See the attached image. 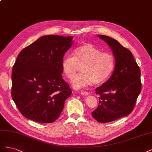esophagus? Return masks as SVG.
<instances>
[{"label": "esophagus", "mask_w": 152, "mask_h": 152, "mask_svg": "<svg viewBox=\"0 0 152 152\" xmlns=\"http://www.w3.org/2000/svg\"><path fill=\"white\" fill-rule=\"evenodd\" d=\"M80 94L83 96H87L89 94V93L87 91H80Z\"/></svg>", "instance_id": "obj_1"}]
</instances>
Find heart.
I'll use <instances>...</instances> for the list:
<instances>
[{
	"instance_id": "heart-1",
	"label": "heart",
	"mask_w": 152,
	"mask_h": 152,
	"mask_svg": "<svg viewBox=\"0 0 152 152\" xmlns=\"http://www.w3.org/2000/svg\"><path fill=\"white\" fill-rule=\"evenodd\" d=\"M115 60L113 55L91 44L77 48L73 56H66L61 61L62 72L68 79H72L82 66V73L73 78L72 84L75 89L93 84H101L108 79L114 70Z\"/></svg>"
}]
</instances>
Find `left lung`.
I'll use <instances>...</instances> for the list:
<instances>
[{"instance_id": "obj_1", "label": "left lung", "mask_w": 152, "mask_h": 152, "mask_svg": "<svg viewBox=\"0 0 152 152\" xmlns=\"http://www.w3.org/2000/svg\"><path fill=\"white\" fill-rule=\"evenodd\" d=\"M98 37L107 43L115 59L112 76L95 90L99 95V102L98 108L92 112L96 121L107 123L132 112L141 91V72L129 50L108 36Z\"/></svg>"}]
</instances>
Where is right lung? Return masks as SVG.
Returning a JSON list of instances; mask_svg holds the SVG:
<instances>
[{
    "label": "right lung",
    "mask_w": 152,
    "mask_h": 152,
    "mask_svg": "<svg viewBox=\"0 0 152 152\" xmlns=\"http://www.w3.org/2000/svg\"><path fill=\"white\" fill-rule=\"evenodd\" d=\"M73 37H41L18 54L12 71V98L25 117L52 123L72 94L63 79L61 61Z\"/></svg>",
    "instance_id": "1"
}]
</instances>
